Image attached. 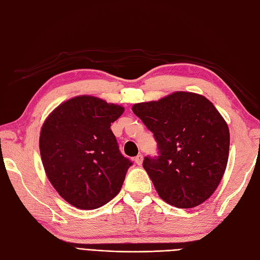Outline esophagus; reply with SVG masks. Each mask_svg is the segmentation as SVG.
<instances>
[{"mask_svg": "<svg viewBox=\"0 0 260 260\" xmlns=\"http://www.w3.org/2000/svg\"><path fill=\"white\" fill-rule=\"evenodd\" d=\"M142 160H144V156H142V155H138L135 158V162L137 164V165H139V166L142 164Z\"/></svg>", "mask_w": 260, "mask_h": 260, "instance_id": "34e87169", "label": "esophagus"}]
</instances>
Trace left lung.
I'll return each instance as SVG.
<instances>
[{"label":"left lung","mask_w":260,"mask_h":260,"mask_svg":"<svg viewBox=\"0 0 260 260\" xmlns=\"http://www.w3.org/2000/svg\"><path fill=\"white\" fill-rule=\"evenodd\" d=\"M132 111L157 142L158 156L145 157L142 166L158 195L179 209L202 204L218 187L229 157V128L218 110L202 95L175 92Z\"/></svg>","instance_id":"left-lung-1"}]
</instances>
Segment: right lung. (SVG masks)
<instances>
[{"instance_id":"add662e5","label":"right lung","mask_w":260,"mask_h":260,"mask_svg":"<svg viewBox=\"0 0 260 260\" xmlns=\"http://www.w3.org/2000/svg\"><path fill=\"white\" fill-rule=\"evenodd\" d=\"M123 111L83 95L60 104L42 125L39 147L47 177L75 208H101L122 187L132 162L119 150L110 126Z\"/></svg>"}]
</instances>
